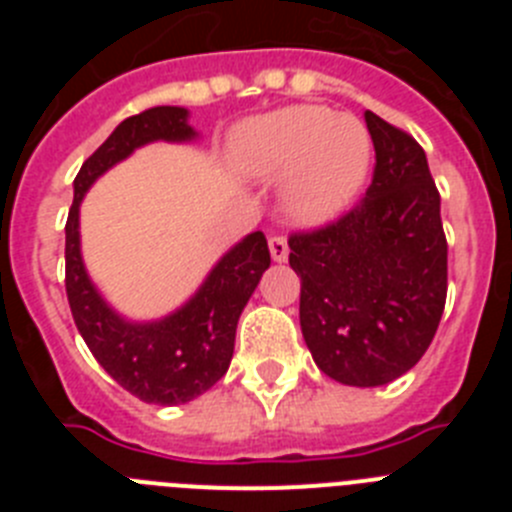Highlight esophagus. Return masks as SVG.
<instances>
[{
  "label": "esophagus",
  "mask_w": 512,
  "mask_h": 512,
  "mask_svg": "<svg viewBox=\"0 0 512 512\" xmlns=\"http://www.w3.org/2000/svg\"><path fill=\"white\" fill-rule=\"evenodd\" d=\"M269 253H271V259L277 261V264L287 261L289 256L287 238H284V235H274V238H269Z\"/></svg>",
  "instance_id": "esophagus-1"
}]
</instances>
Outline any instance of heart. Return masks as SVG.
<instances>
[{"instance_id":"b5f03b06","label":"heart","mask_w":512,"mask_h":512,"mask_svg":"<svg viewBox=\"0 0 512 512\" xmlns=\"http://www.w3.org/2000/svg\"><path fill=\"white\" fill-rule=\"evenodd\" d=\"M230 166L253 182L282 180V205L302 225H323L354 205L372 166V138L356 117L292 104L233 130Z\"/></svg>"}]
</instances>
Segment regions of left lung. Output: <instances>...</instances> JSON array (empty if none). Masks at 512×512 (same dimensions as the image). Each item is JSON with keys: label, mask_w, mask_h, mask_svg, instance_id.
Instances as JSON below:
<instances>
[{"label": "left lung", "mask_w": 512, "mask_h": 512, "mask_svg": "<svg viewBox=\"0 0 512 512\" xmlns=\"http://www.w3.org/2000/svg\"><path fill=\"white\" fill-rule=\"evenodd\" d=\"M377 166L372 187L338 223L289 238L300 277V328L323 374L382 387L428 351L446 305L441 197L423 148L364 112Z\"/></svg>", "instance_id": "1"}]
</instances>
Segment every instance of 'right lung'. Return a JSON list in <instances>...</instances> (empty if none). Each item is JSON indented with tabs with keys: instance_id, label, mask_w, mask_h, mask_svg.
<instances>
[{
	"instance_id": "right-lung-1",
	"label": "right lung",
	"mask_w": 512,
	"mask_h": 512,
	"mask_svg": "<svg viewBox=\"0 0 512 512\" xmlns=\"http://www.w3.org/2000/svg\"><path fill=\"white\" fill-rule=\"evenodd\" d=\"M200 133L187 107H153L122 120L84 161L74 179V205L66 223V295L81 338L120 387L153 405H184L205 395L228 372L235 328L259 287L271 256L261 230L230 246L187 302L153 320L117 312L89 277L81 256V202L99 176L148 143H192Z\"/></svg>"
}]
</instances>
